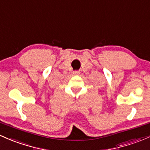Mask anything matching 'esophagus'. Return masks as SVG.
Masks as SVG:
<instances>
[{"label":"esophagus","instance_id":"esophagus-1","mask_svg":"<svg viewBox=\"0 0 150 150\" xmlns=\"http://www.w3.org/2000/svg\"><path fill=\"white\" fill-rule=\"evenodd\" d=\"M72 74H73L74 75H80V72L79 71H74V72H72Z\"/></svg>","mask_w":150,"mask_h":150}]
</instances>
